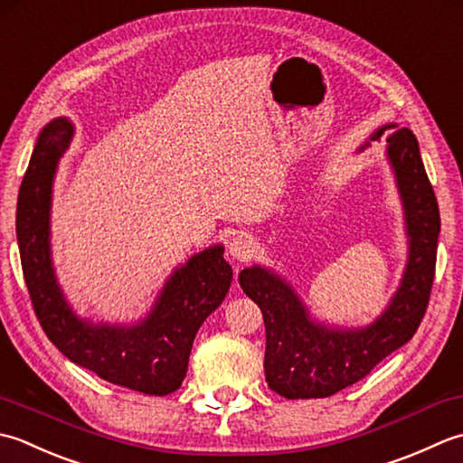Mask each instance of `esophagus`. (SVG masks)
<instances>
[{
	"label": "esophagus",
	"instance_id": "34e87169",
	"mask_svg": "<svg viewBox=\"0 0 463 463\" xmlns=\"http://www.w3.org/2000/svg\"><path fill=\"white\" fill-rule=\"evenodd\" d=\"M253 251H256V240H253L251 233H238L228 243V253L238 261L250 260L253 256Z\"/></svg>",
	"mask_w": 463,
	"mask_h": 463
}]
</instances>
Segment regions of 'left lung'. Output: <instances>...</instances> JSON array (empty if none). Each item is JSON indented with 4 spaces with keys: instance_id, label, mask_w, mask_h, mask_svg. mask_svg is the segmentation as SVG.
I'll list each match as a JSON object with an SVG mask.
<instances>
[{
    "instance_id": "8db88e82",
    "label": "left lung",
    "mask_w": 463,
    "mask_h": 463,
    "mask_svg": "<svg viewBox=\"0 0 463 463\" xmlns=\"http://www.w3.org/2000/svg\"><path fill=\"white\" fill-rule=\"evenodd\" d=\"M383 134H388L385 159L403 210L408 261L398 289L372 324L344 327L322 322L278 271L258 263L240 271V286L260 306L266 324V382L288 400L327 398L360 382L410 342L426 314L439 238L438 200L418 139L408 128H377L360 152Z\"/></svg>"
}]
</instances>
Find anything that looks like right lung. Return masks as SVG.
Instances as JSON below:
<instances>
[{
	"instance_id": "1",
	"label": "right lung",
	"mask_w": 463,
	"mask_h": 463,
	"mask_svg": "<svg viewBox=\"0 0 463 463\" xmlns=\"http://www.w3.org/2000/svg\"><path fill=\"white\" fill-rule=\"evenodd\" d=\"M70 118H55L37 136L17 197L15 233L27 289L52 344L101 380L147 395L182 385L197 329L222 306L233 271L215 243L177 266L152 309L131 324L80 317L65 298L52 258V200L60 159L73 139Z\"/></svg>"
}]
</instances>
